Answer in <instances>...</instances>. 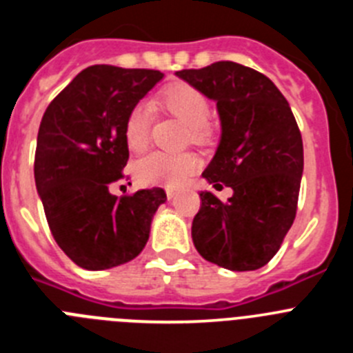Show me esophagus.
I'll use <instances>...</instances> for the list:
<instances>
[{
	"label": "esophagus",
	"instance_id": "34e87169",
	"mask_svg": "<svg viewBox=\"0 0 353 353\" xmlns=\"http://www.w3.org/2000/svg\"><path fill=\"white\" fill-rule=\"evenodd\" d=\"M166 196H168V199H174L176 198V192H174L173 189H166Z\"/></svg>",
	"mask_w": 353,
	"mask_h": 353
}]
</instances>
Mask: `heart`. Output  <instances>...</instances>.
<instances>
[{
  "label": "heart",
  "instance_id": "heart-1",
  "mask_svg": "<svg viewBox=\"0 0 353 353\" xmlns=\"http://www.w3.org/2000/svg\"><path fill=\"white\" fill-rule=\"evenodd\" d=\"M150 105L162 113L173 114L189 127V139L203 145L212 138L210 102L201 90L189 83H171L152 99ZM146 104L134 105L123 123V139L134 154H143L150 143L152 109ZM201 161L192 152L182 154L146 155L138 162L136 174L145 185H162L168 189L182 187L199 170Z\"/></svg>",
  "mask_w": 353,
  "mask_h": 353
}]
</instances>
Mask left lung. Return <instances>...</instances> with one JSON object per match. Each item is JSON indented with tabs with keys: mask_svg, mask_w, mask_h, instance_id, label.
I'll use <instances>...</instances> for the list:
<instances>
[{
	"mask_svg": "<svg viewBox=\"0 0 353 353\" xmlns=\"http://www.w3.org/2000/svg\"><path fill=\"white\" fill-rule=\"evenodd\" d=\"M176 76L217 102L223 134L203 176L215 189H233L228 201L199 194L194 248L224 269H260L279 251L297 214L304 148L295 117L269 77L235 61Z\"/></svg>",
	"mask_w": 353,
	"mask_h": 353,
	"instance_id": "8db88e82",
	"label": "left lung"
}]
</instances>
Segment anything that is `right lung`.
<instances>
[{
  "instance_id": "obj_1",
  "label": "right lung",
  "mask_w": 353,
  "mask_h": 353,
  "mask_svg": "<svg viewBox=\"0 0 353 353\" xmlns=\"http://www.w3.org/2000/svg\"><path fill=\"white\" fill-rule=\"evenodd\" d=\"M150 68L92 65L48 105L39 127L35 183L56 244L86 270L118 267L138 256L150 223L166 201L161 187L113 196L123 179L130 109L162 79Z\"/></svg>"
}]
</instances>
